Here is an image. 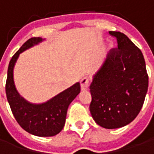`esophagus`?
Instances as JSON below:
<instances>
[{"label":"esophagus","mask_w":154,"mask_h":154,"mask_svg":"<svg viewBox=\"0 0 154 154\" xmlns=\"http://www.w3.org/2000/svg\"><path fill=\"white\" fill-rule=\"evenodd\" d=\"M81 88H82V90L85 91L87 90L88 87H89V84H90V78H88V77H83L82 80H81Z\"/></svg>","instance_id":"obj_1"}]
</instances>
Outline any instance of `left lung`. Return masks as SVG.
Returning a JSON list of instances; mask_svg holds the SVG:
<instances>
[{
	"label": "left lung",
	"instance_id": "obj_1",
	"mask_svg": "<svg viewBox=\"0 0 154 154\" xmlns=\"http://www.w3.org/2000/svg\"><path fill=\"white\" fill-rule=\"evenodd\" d=\"M109 34L116 38L118 48L110 49L93 76L90 111L97 125L117 129L139 115L148 91L149 76L139 48L123 33Z\"/></svg>",
	"mask_w": 154,
	"mask_h": 154
}]
</instances>
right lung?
I'll use <instances>...</instances> for the list:
<instances>
[{"label":"right lung","mask_w":154,"mask_h":154,"mask_svg":"<svg viewBox=\"0 0 154 154\" xmlns=\"http://www.w3.org/2000/svg\"><path fill=\"white\" fill-rule=\"evenodd\" d=\"M44 40L40 37L28 39L12 57L9 63L5 93L13 116L22 129L39 137L57 134L63 128L67 108L80 93V83L77 82L44 103L32 104L20 97L14 82L13 71L19 55Z\"/></svg>","instance_id":"add662e5"}]
</instances>
